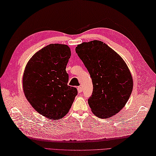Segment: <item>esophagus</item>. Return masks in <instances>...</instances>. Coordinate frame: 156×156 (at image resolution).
Segmentation results:
<instances>
[{"label": "esophagus", "mask_w": 156, "mask_h": 156, "mask_svg": "<svg viewBox=\"0 0 156 156\" xmlns=\"http://www.w3.org/2000/svg\"><path fill=\"white\" fill-rule=\"evenodd\" d=\"M77 91H78L79 93H81L82 91H83L82 87H77Z\"/></svg>", "instance_id": "esophagus-1"}]
</instances>
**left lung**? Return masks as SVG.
Wrapping results in <instances>:
<instances>
[{"mask_svg": "<svg viewBox=\"0 0 156 156\" xmlns=\"http://www.w3.org/2000/svg\"><path fill=\"white\" fill-rule=\"evenodd\" d=\"M75 51L92 79L93 91L88 103L93 113L108 119L119 112L130 98L133 79L124 59L99 40L83 42Z\"/></svg>", "mask_w": 156, "mask_h": 156, "instance_id": "8db88e82", "label": "left lung"}]
</instances>
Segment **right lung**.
<instances>
[{"label":"right lung","mask_w":156,"mask_h":156,"mask_svg":"<svg viewBox=\"0 0 156 156\" xmlns=\"http://www.w3.org/2000/svg\"><path fill=\"white\" fill-rule=\"evenodd\" d=\"M70 57L68 45L51 44L37 51L25 67L24 95L37 112L49 119L65 116L77 94L75 87L67 85L66 69Z\"/></svg>","instance_id":"add662e5"}]
</instances>
